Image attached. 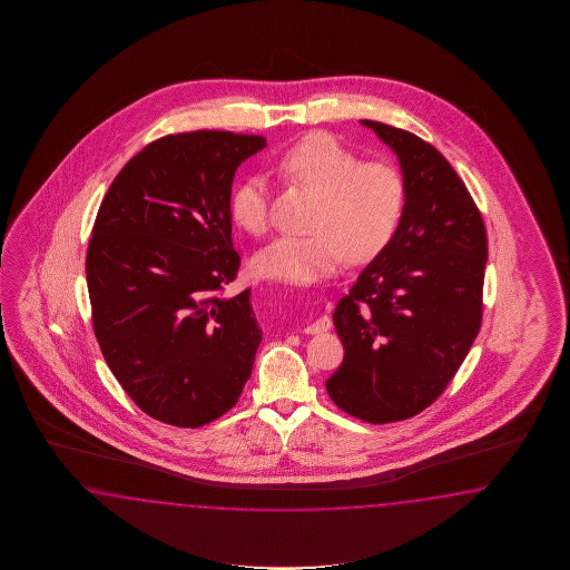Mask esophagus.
Wrapping results in <instances>:
<instances>
[{
  "label": "esophagus",
  "mask_w": 570,
  "mask_h": 570,
  "mask_svg": "<svg viewBox=\"0 0 570 570\" xmlns=\"http://www.w3.org/2000/svg\"><path fill=\"white\" fill-rule=\"evenodd\" d=\"M332 327V320L327 315L317 317L309 326L305 327V334H320V332H327Z\"/></svg>",
  "instance_id": "34e87169"
}]
</instances>
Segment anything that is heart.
I'll list each match as a JSON object with an SVG mask.
<instances>
[{
    "label": "heart",
    "instance_id": "1",
    "mask_svg": "<svg viewBox=\"0 0 570 570\" xmlns=\"http://www.w3.org/2000/svg\"><path fill=\"white\" fill-rule=\"evenodd\" d=\"M277 170L291 183L320 194L312 236H281L253 258L263 279L312 285L334 275L344 258L364 263L375 258L400 226L405 183L387 163H363L332 134L309 132L285 148ZM234 224L253 236L268 228V187L250 175L230 195Z\"/></svg>",
    "mask_w": 570,
    "mask_h": 570
}]
</instances>
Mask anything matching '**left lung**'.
<instances>
[{"label": "left lung", "instance_id": "1", "mask_svg": "<svg viewBox=\"0 0 570 570\" xmlns=\"http://www.w3.org/2000/svg\"><path fill=\"white\" fill-rule=\"evenodd\" d=\"M395 153L405 207L387 246L334 309L344 361L326 381L368 424L407 420L456 375L483 317L487 232L449 160L415 134L361 120Z\"/></svg>", "mask_w": 570, "mask_h": 570}]
</instances>
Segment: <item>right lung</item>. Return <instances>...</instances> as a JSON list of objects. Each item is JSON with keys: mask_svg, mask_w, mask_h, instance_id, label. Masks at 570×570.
Listing matches in <instances>:
<instances>
[{"mask_svg": "<svg viewBox=\"0 0 570 570\" xmlns=\"http://www.w3.org/2000/svg\"><path fill=\"white\" fill-rule=\"evenodd\" d=\"M267 146L255 134H175L126 163L87 248L94 330L134 403L165 424L199 428L234 407L263 330L236 277V169Z\"/></svg>", "mask_w": 570, "mask_h": 570, "instance_id": "right-lung-1", "label": "right lung"}]
</instances>
